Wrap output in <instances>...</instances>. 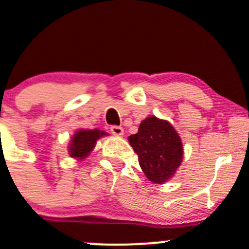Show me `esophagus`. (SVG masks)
Wrapping results in <instances>:
<instances>
[{"instance_id": "obj_1", "label": "esophagus", "mask_w": 249, "mask_h": 249, "mask_svg": "<svg viewBox=\"0 0 249 249\" xmlns=\"http://www.w3.org/2000/svg\"><path fill=\"white\" fill-rule=\"evenodd\" d=\"M110 132H112L114 136H123V135H124V129H123L122 126L114 125V126H110Z\"/></svg>"}]
</instances>
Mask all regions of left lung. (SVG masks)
I'll list each match as a JSON object with an SVG mask.
<instances>
[{
  "instance_id": "8db88e82",
  "label": "left lung",
  "mask_w": 249,
  "mask_h": 249,
  "mask_svg": "<svg viewBox=\"0 0 249 249\" xmlns=\"http://www.w3.org/2000/svg\"><path fill=\"white\" fill-rule=\"evenodd\" d=\"M129 142L139 156L142 171L154 183L170 180L182 161L183 147L178 134L170 123L154 115L142 120L137 134L129 136Z\"/></svg>"
}]
</instances>
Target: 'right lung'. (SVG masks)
<instances>
[{
    "mask_svg": "<svg viewBox=\"0 0 249 249\" xmlns=\"http://www.w3.org/2000/svg\"><path fill=\"white\" fill-rule=\"evenodd\" d=\"M108 135L107 132L101 130H85L80 129L73 135L71 141L69 143V154L71 158H78L79 160L86 158L95 147L98 139Z\"/></svg>",
    "mask_w": 249,
    "mask_h": 249,
    "instance_id": "add662e5",
    "label": "right lung"
}]
</instances>
